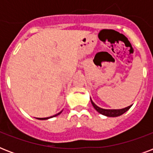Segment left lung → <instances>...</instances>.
<instances>
[{"label": "left lung", "instance_id": "obj_1", "mask_svg": "<svg viewBox=\"0 0 153 153\" xmlns=\"http://www.w3.org/2000/svg\"><path fill=\"white\" fill-rule=\"evenodd\" d=\"M91 102L93 105L94 108L98 112V113H100L102 115H105V116L107 117H118L121 116V114H125L127 110L130 109V107L132 106V105H129L128 107H126V108H124V109H102V108H100V107H98L97 105L94 104V102L93 101L91 100Z\"/></svg>", "mask_w": 153, "mask_h": 153}]
</instances>
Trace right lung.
<instances>
[{
  "label": "right lung",
  "mask_w": 153,
  "mask_h": 153,
  "mask_svg": "<svg viewBox=\"0 0 153 153\" xmlns=\"http://www.w3.org/2000/svg\"><path fill=\"white\" fill-rule=\"evenodd\" d=\"M61 113H62V111H61V112H59V114H55V115H54V116L49 117H44V118H38V117H37V119H39V120H46V119H48V118H51V117H53L58 116V115H59V114H61Z\"/></svg>",
  "instance_id": "add662e5"
}]
</instances>
